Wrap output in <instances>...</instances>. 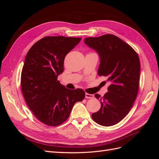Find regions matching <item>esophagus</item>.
<instances>
[{
    "label": "esophagus",
    "mask_w": 159,
    "mask_h": 159,
    "mask_svg": "<svg viewBox=\"0 0 159 159\" xmlns=\"http://www.w3.org/2000/svg\"><path fill=\"white\" fill-rule=\"evenodd\" d=\"M94 95L93 94H89L88 93H85V98H88V99H91V98H93Z\"/></svg>",
    "instance_id": "esophagus-1"
}]
</instances>
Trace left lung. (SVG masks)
<instances>
[{"instance_id":"left-lung-1","label":"left lung","mask_w":159,"mask_h":159,"mask_svg":"<svg viewBox=\"0 0 159 159\" xmlns=\"http://www.w3.org/2000/svg\"><path fill=\"white\" fill-rule=\"evenodd\" d=\"M84 43L98 52L99 76L107 78L109 85L103 97L95 94L101 108L91 117L102 126L118 123L129 113L136 99L140 77L139 57L131 46L112 34L86 38Z\"/></svg>"}]
</instances>
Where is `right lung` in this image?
I'll return each mask as SVG.
<instances>
[{
    "label": "right lung",
    "instance_id": "1",
    "mask_svg": "<svg viewBox=\"0 0 159 159\" xmlns=\"http://www.w3.org/2000/svg\"><path fill=\"white\" fill-rule=\"evenodd\" d=\"M81 38L47 36L28 52L21 73V89L28 107L40 121L57 126L66 121L74 105L85 96L83 89L70 90L57 77L64 71L66 56Z\"/></svg>",
    "mask_w": 159,
    "mask_h": 159
}]
</instances>
